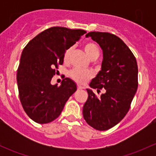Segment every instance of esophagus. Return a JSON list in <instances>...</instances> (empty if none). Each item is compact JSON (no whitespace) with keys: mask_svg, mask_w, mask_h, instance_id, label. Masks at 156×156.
Returning a JSON list of instances; mask_svg holds the SVG:
<instances>
[{"mask_svg":"<svg viewBox=\"0 0 156 156\" xmlns=\"http://www.w3.org/2000/svg\"><path fill=\"white\" fill-rule=\"evenodd\" d=\"M77 87H78V89H84V87H82V86H81V85H79V84H78V86H77Z\"/></svg>","mask_w":156,"mask_h":156,"instance_id":"obj_1","label":"esophagus"}]
</instances>
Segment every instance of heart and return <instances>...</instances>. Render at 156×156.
I'll return each mask as SVG.
<instances>
[{
  "label": "heart",
  "instance_id": "1",
  "mask_svg": "<svg viewBox=\"0 0 156 156\" xmlns=\"http://www.w3.org/2000/svg\"><path fill=\"white\" fill-rule=\"evenodd\" d=\"M83 48L90 59H94L98 58L99 55H100V48L97 44L91 41L86 42ZM71 54H72V48L67 49L63 56L64 62H69L70 59ZM69 75L72 80H74L75 82L78 83V84H85L94 76V74L91 71L82 70V69H73L69 72Z\"/></svg>",
  "mask_w": 156,
  "mask_h": 156
}]
</instances>
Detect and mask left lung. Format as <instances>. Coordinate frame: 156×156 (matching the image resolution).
<instances>
[{
    "instance_id": "8db88e82",
    "label": "left lung",
    "mask_w": 156,
    "mask_h": 156,
    "mask_svg": "<svg viewBox=\"0 0 156 156\" xmlns=\"http://www.w3.org/2000/svg\"><path fill=\"white\" fill-rule=\"evenodd\" d=\"M103 50L101 70L90 83V87L105 93L97 97L87 89L88 98L83 107L86 122L94 129L106 130L124 119L138 87V67L134 55L118 36L91 31L86 34Z\"/></svg>"
}]
</instances>
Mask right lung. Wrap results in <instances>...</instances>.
Segmentation results:
<instances>
[{
  "instance_id": "add662e5",
  "label": "right lung",
  "mask_w": 156,
  "mask_h": 156,
  "mask_svg": "<svg viewBox=\"0 0 156 156\" xmlns=\"http://www.w3.org/2000/svg\"><path fill=\"white\" fill-rule=\"evenodd\" d=\"M86 31L65 27L44 30L27 44L17 69L19 96L23 109L34 122L47 124L58 118L77 86L66 78L60 86L50 84L63 63L66 50L78 41Z\"/></svg>"
}]
</instances>
